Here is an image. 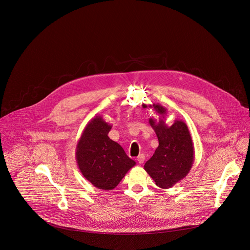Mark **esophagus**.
I'll return each mask as SVG.
<instances>
[{
	"label": "esophagus",
	"mask_w": 250,
	"mask_h": 250,
	"mask_svg": "<svg viewBox=\"0 0 250 250\" xmlns=\"http://www.w3.org/2000/svg\"><path fill=\"white\" fill-rule=\"evenodd\" d=\"M137 161H138L139 164H143L144 161H145V155L144 154H139L138 157H137Z\"/></svg>",
	"instance_id": "obj_1"
}]
</instances>
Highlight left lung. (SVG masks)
Here are the masks:
<instances>
[{
    "mask_svg": "<svg viewBox=\"0 0 250 250\" xmlns=\"http://www.w3.org/2000/svg\"><path fill=\"white\" fill-rule=\"evenodd\" d=\"M142 106L153 108L159 116L158 121L152 118L148 120L159 145L144 168L159 188H171L187 176L194 164V147L191 133L181 120L176 119L171 125H167L165 117L167 111L161 104Z\"/></svg>",
    "mask_w": 250,
    "mask_h": 250,
    "instance_id": "1",
    "label": "left lung"
}]
</instances>
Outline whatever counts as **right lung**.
<instances>
[{
    "instance_id": "1",
    "label": "right lung",
    "mask_w": 250,
    "mask_h": 250,
    "mask_svg": "<svg viewBox=\"0 0 250 250\" xmlns=\"http://www.w3.org/2000/svg\"><path fill=\"white\" fill-rule=\"evenodd\" d=\"M112 125L95 116L84 127L76 147V160L84 177L98 189L111 191L136 163L108 137Z\"/></svg>"
}]
</instances>
